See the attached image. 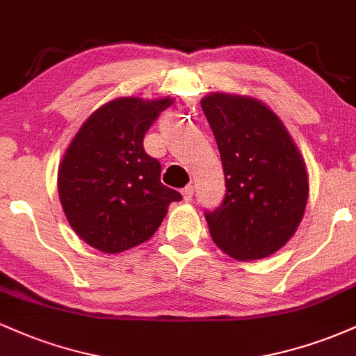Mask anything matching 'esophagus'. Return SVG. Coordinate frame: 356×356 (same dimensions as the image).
I'll return each mask as SVG.
<instances>
[{
    "label": "esophagus",
    "mask_w": 356,
    "mask_h": 356,
    "mask_svg": "<svg viewBox=\"0 0 356 356\" xmlns=\"http://www.w3.org/2000/svg\"><path fill=\"white\" fill-rule=\"evenodd\" d=\"M182 195H184V201L191 202L192 201V195H194V186H187L182 189Z\"/></svg>",
    "instance_id": "esophagus-1"
}]
</instances>
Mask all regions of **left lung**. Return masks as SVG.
<instances>
[{
  "instance_id": "1",
  "label": "left lung",
  "mask_w": 356,
  "mask_h": 356,
  "mask_svg": "<svg viewBox=\"0 0 356 356\" xmlns=\"http://www.w3.org/2000/svg\"><path fill=\"white\" fill-rule=\"evenodd\" d=\"M226 181L219 207L206 211L212 241L241 261L266 257L295 234L308 201V175L284 125L249 97H204Z\"/></svg>"
}]
</instances>
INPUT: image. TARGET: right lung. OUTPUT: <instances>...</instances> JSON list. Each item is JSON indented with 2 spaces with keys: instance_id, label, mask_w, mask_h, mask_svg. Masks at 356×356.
<instances>
[{
  "instance_id": "obj_1",
  "label": "right lung",
  "mask_w": 356,
  "mask_h": 356,
  "mask_svg": "<svg viewBox=\"0 0 356 356\" xmlns=\"http://www.w3.org/2000/svg\"><path fill=\"white\" fill-rule=\"evenodd\" d=\"M170 99L124 97L87 118L58 170L65 216L85 243L122 252L154 236L170 202L182 195L161 182L162 167L144 150L147 130Z\"/></svg>"
}]
</instances>
